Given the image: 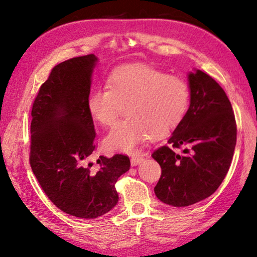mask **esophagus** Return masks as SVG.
<instances>
[{"mask_svg": "<svg viewBox=\"0 0 257 257\" xmlns=\"http://www.w3.org/2000/svg\"><path fill=\"white\" fill-rule=\"evenodd\" d=\"M143 160H144L143 157L133 156V157L131 158V164H132V166H136V165H139L140 163H142Z\"/></svg>", "mask_w": 257, "mask_h": 257, "instance_id": "obj_1", "label": "esophagus"}]
</instances>
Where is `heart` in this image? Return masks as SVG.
I'll use <instances>...</instances> for the list:
<instances>
[{
	"label": "heart",
	"instance_id": "obj_1",
	"mask_svg": "<svg viewBox=\"0 0 257 257\" xmlns=\"http://www.w3.org/2000/svg\"><path fill=\"white\" fill-rule=\"evenodd\" d=\"M191 90L180 77L168 76L146 65L115 69L106 89L98 87L87 97V111L100 125L113 126L126 107L127 119L105 139L111 150L131 152L144 140L159 138L177 128L189 107Z\"/></svg>",
	"mask_w": 257,
	"mask_h": 257
}]
</instances>
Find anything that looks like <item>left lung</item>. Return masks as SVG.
I'll list each match as a JSON object with an SVG mask.
<instances>
[{"label":"left lung","instance_id":"1","mask_svg":"<svg viewBox=\"0 0 257 257\" xmlns=\"http://www.w3.org/2000/svg\"><path fill=\"white\" fill-rule=\"evenodd\" d=\"M191 105L168 139L152 153L161 167L154 193L173 207L191 206L219 188L236 145V121L226 92L201 70L188 75ZM186 146L184 155L174 148Z\"/></svg>","mask_w":257,"mask_h":257}]
</instances>
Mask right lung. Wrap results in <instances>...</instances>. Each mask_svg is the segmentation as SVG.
I'll use <instances>...</instances> for the list:
<instances>
[{"instance_id":"right-lung-1","label":"right lung","mask_w":257,"mask_h":257,"mask_svg":"<svg viewBox=\"0 0 257 257\" xmlns=\"http://www.w3.org/2000/svg\"><path fill=\"white\" fill-rule=\"evenodd\" d=\"M96 62L90 54L54 66L31 108V170L57 208L82 219H96L117 205L115 182L131 166L125 154L100 156L97 171L90 163L97 145L86 104Z\"/></svg>"}]
</instances>
